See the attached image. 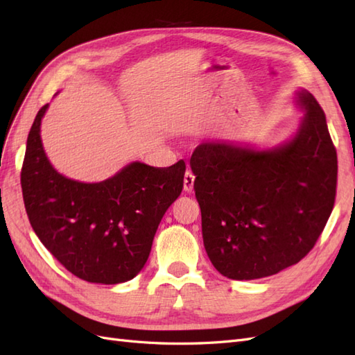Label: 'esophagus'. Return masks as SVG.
<instances>
[{"mask_svg":"<svg viewBox=\"0 0 355 355\" xmlns=\"http://www.w3.org/2000/svg\"><path fill=\"white\" fill-rule=\"evenodd\" d=\"M193 184H195V175H193V172L191 171H186V174H184V190L186 191H190L193 190Z\"/></svg>","mask_w":355,"mask_h":355,"instance_id":"esophagus-1","label":"esophagus"}]
</instances>
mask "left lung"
Instances as JSON below:
<instances>
[{
	"label": "left lung",
	"instance_id": "obj_1",
	"mask_svg": "<svg viewBox=\"0 0 355 355\" xmlns=\"http://www.w3.org/2000/svg\"><path fill=\"white\" fill-rule=\"evenodd\" d=\"M300 128L287 143L254 150L202 143L191 155L202 236L214 268L257 279L296 265L315 245L336 198L338 156L326 114L306 90Z\"/></svg>",
	"mask_w": 355,
	"mask_h": 355
}]
</instances>
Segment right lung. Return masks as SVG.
Listing matches in <instances>:
<instances>
[{"mask_svg":"<svg viewBox=\"0 0 355 355\" xmlns=\"http://www.w3.org/2000/svg\"><path fill=\"white\" fill-rule=\"evenodd\" d=\"M47 107L40 108L29 130L20 172L29 223L80 279H132L146 265L162 217L183 190L186 164L155 168L134 162L101 183L67 178L50 165L40 137Z\"/></svg>","mask_w":355,"mask_h":355,"instance_id":"1","label":"right lung"}]
</instances>
